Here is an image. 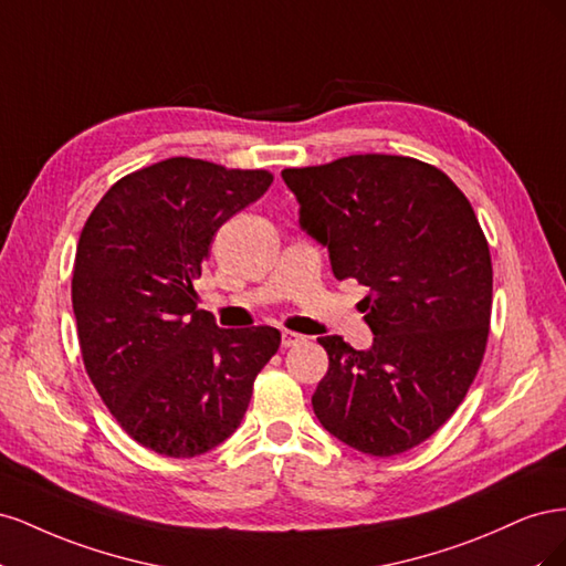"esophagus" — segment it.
<instances>
[{"label":"esophagus","instance_id":"esophagus-1","mask_svg":"<svg viewBox=\"0 0 566 566\" xmlns=\"http://www.w3.org/2000/svg\"><path fill=\"white\" fill-rule=\"evenodd\" d=\"M302 342H306V337L300 335V333H293V331H283V333H281V345H283L285 349L297 347V345H302Z\"/></svg>","mask_w":566,"mask_h":566}]
</instances>
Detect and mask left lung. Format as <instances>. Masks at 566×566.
Returning <instances> with one entry per match:
<instances>
[{
	"label": "left lung",
	"instance_id": "obj_1",
	"mask_svg": "<svg viewBox=\"0 0 566 566\" xmlns=\"http://www.w3.org/2000/svg\"><path fill=\"white\" fill-rule=\"evenodd\" d=\"M281 177L335 279L368 287L373 345L318 337L328 373L314 413L361 453L413 449L453 416L486 349L493 269L472 205L441 169L403 156L368 153Z\"/></svg>",
	"mask_w": 566,
	"mask_h": 566
}]
</instances>
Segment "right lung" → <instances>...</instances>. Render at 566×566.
I'll return each mask as SVG.
<instances>
[{
	"instance_id": "obj_1",
	"label": "right lung",
	"mask_w": 566,
	"mask_h": 566,
	"mask_svg": "<svg viewBox=\"0 0 566 566\" xmlns=\"http://www.w3.org/2000/svg\"><path fill=\"white\" fill-rule=\"evenodd\" d=\"M271 181L264 169L169 158L113 184L82 229L73 312L84 368L119 427L160 455L229 439L279 352L276 328H219L193 290L219 227Z\"/></svg>"
}]
</instances>
